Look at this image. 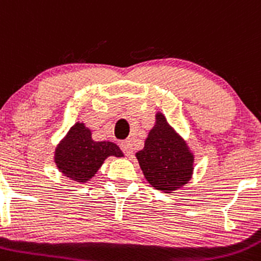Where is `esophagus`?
I'll use <instances>...</instances> for the list:
<instances>
[{"instance_id":"1","label":"esophagus","mask_w":261,"mask_h":261,"mask_svg":"<svg viewBox=\"0 0 261 261\" xmlns=\"http://www.w3.org/2000/svg\"><path fill=\"white\" fill-rule=\"evenodd\" d=\"M121 149H122L123 154L127 155V157H130L131 154H133V144H131L130 142H122L121 143Z\"/></svg>"}]
</instances>
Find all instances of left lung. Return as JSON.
<instances>
[{"mask_svg":"<svg viewBox=\"0 0 261 261\" xmlns=\"http://www.w3.org/2000/svg\"><path fill=\"white\" fill-rule=\"evenodd\" d=\"M136 158L150 186L166 193L187 184L193 171V154L162 113L155 116L154 127Z\"/></svg>","mask_w":261,"mask_h":261,"instance_id":"1","label":"left lung"}]
</instances>
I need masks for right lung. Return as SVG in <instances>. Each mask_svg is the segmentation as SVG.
Returning <instances> with one entry per match:
<instances>
[{
	"label": "right lung",
	"mask_w": 261,
	"mask_h": 261,
	"mask_svg": "<svg viewBox=\"0 0 261 261\" xmlns=\"http://www.w3.org/2000/svg\"><path fill=\"white\" fill-rule=\"evenodd\" d=\"M109 155L122 157L114 143L94 142L84 123H75L55 150L58 169L69 179L85 182L91 179Z\"/></svg>",
	"instance_id": "obj_1"
}]
</instances>
